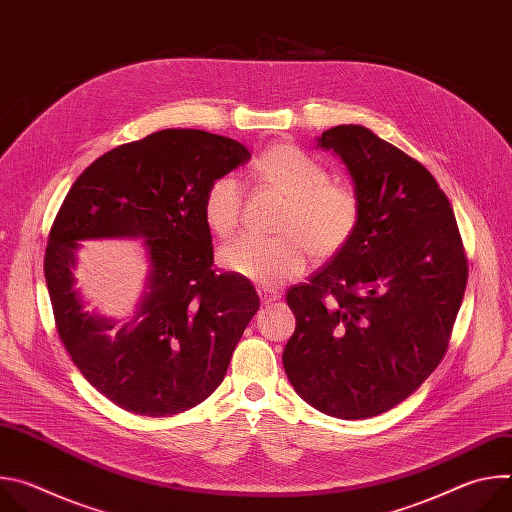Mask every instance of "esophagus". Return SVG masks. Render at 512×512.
I'll list each match as a JSON object with an SVG mask.
<instances>
[{
	"mask_svg": "<svg viewBox=\"0 0 512 512\" xmlns=\"http://www.w3.org/2000/svg\"><path fill=\"white\" fill-rule=\"evenodd\" d=\"M259 291V298L265 302V304H271V302H277L281 298V291L273 285H259L257 287Z\"/></svg>",
	"mask_w": 512,
	"mask_h": 512,
	"instance_id": "1",
	"label": "esophagus"
}]
</instances>
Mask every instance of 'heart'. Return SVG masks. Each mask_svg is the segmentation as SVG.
Returning a JSON list of instances; mask_svg holds the SVG:
<instances>
[{
    "instance_id": "1",
    "label": "heart",
    "mask_w": 512,
    "mask_h": 512,
    "mask_svg": "<svg viewBox=\"0 0 512 512\" xmlns=\"http://www.w3.org/2000/svg\"><path fill=\"white\" fill-rule=\"evenodd\" d=\"M263 182L287 196L279 218V237H243L218 253V263L231 273L263 285H277L300 275L308 251L316 259L340 255L354 239L362 204L354 188L332 182L330 172L296 145L279 143L257 160ZM243 186L235 176L216 178L202 200L206 227L218 237H231L241 221Z\"/></svg>"
}]
</instances>
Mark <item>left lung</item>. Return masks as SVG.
I'll list each match as a JSON object with an SVG mask.
<instances>
[{"label": "left lung", "mask_w": 512, "mask_h": 512, "mask_svg": "<svg viewBox=\"0 0 512 512\" xmlns=\"http://www.w3.org/2000/svg\"><path fill=\"white\" fill-rule=\"evenodd\" d=\"M362 204L350 245L287 289L296 332L283 369L298 395L338 419L385 413L442 362L468 281L452 204L429 170L360 125L322 133Z\"/></svg>", "instance_id": "1"}]
</instances>
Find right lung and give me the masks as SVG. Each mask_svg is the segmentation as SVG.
I'll use <instances>...</instances> for the list:
<instances>
[{
    "instance_id": "1",
    "label": "right lung",
    "mask_w": 512,
    "mask_h": 512,
    "mask_svg": "<svg viewBox=\"0 0 512 512\" xmlns=\"http://www.w3.org/2000/svg\"><path fill=\"white\" fill-rule=\"evenodd\" d=\"M249 158L235 139L162 129L103 154L68 190L44 255L54 322L83 377L117 407L176 415L223 383L259 296L247 277L212 267L202 200ZM111 236H141L153 263L149 291L117 333L71 287L78 241Z\"/></svg>"
}]
</instances>
